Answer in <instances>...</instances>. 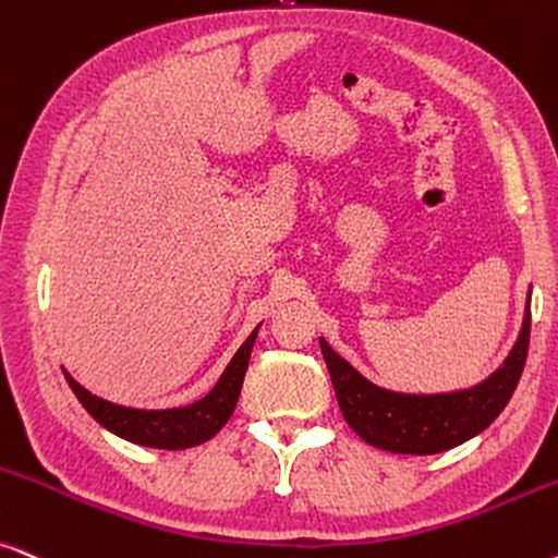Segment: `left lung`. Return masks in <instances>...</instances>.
<instances>
[{"mask_svg":"<svg viewBox=\"0 0 558 558\" xmlns=\"http://www.w3.org/2000/svg\"><path fill=\"white\" fill-rule=\"evenodd\" d=\"M531 338V292L523 328L508 359L480 385L446 395H404L376 387L320 338L325 366L345 423L368 446L389 453L430 456L461 446L492 425L515 392Z\"/></svg>","mask_w":558,"mask_h":558,"instance_id":"obj_1","label":"left lung"}]
</instances>
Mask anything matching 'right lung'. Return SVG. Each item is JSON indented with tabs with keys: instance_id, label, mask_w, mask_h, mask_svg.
Here are the masks:
<instances>
[{
	"instance_id": "right-lung-1",
	"label": "right lung",
	"mask_w": 558,
	"mask_h": 558,
	"mask_svg": "<svg viewBox=\"0 0 558 558\" xmlns=\"http://www.w3.org/2000/svg\"><path fill=\"white\" fill-rule=\"evenodd\" d=\"M258 328L245 338V343L238 349V353L230 361L226 372H222L213 392L202 397V400L184 404V408H169V410H141L128 408V404H118L102 397L92 395L89 389L78 385V381L66 374L69 387L74 389L78 402L84 410L97 421L102 428H107L114 436L130 440V444L148 446V448H166V451H182V448H192L205 444L222 428L233 415L238 395H241L245 368H248V359L256 343Z\"/></svg>"
}]
</instances>
